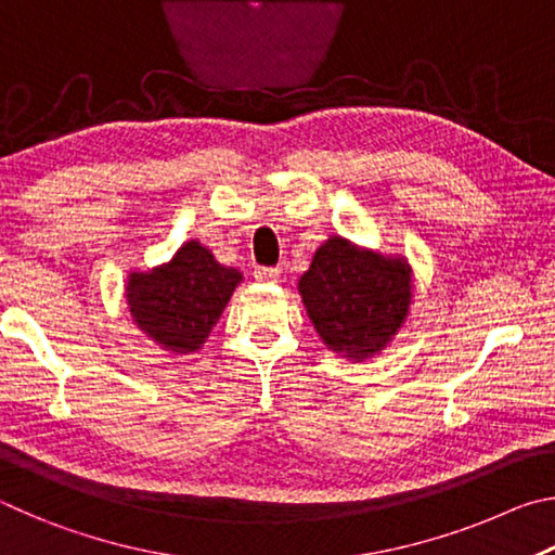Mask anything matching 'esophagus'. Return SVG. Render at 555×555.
Here are the masks:
<instances>
[{
  "instance_id": "esophagus-1",
  "label": "esophagus",
  "mask_w": 555,
  "mask_h": 555,
  "mask_svg": "<svg viewBox=\"0 0 555 555\" xmlns=\"http://www.w3.org/2000/svg\"><path fill=\"white\" fill-rule=\"evenodd\" d=\"M255 279L261 281V284H276V281L281 279V269L279 267H257Z\"/></svg>"
}]
</instances>
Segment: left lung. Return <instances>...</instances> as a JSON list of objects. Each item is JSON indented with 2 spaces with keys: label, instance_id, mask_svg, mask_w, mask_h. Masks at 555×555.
Listing matches in <instances>:
<instances>
[{
  "label": "left lung",
  "instance_id": "obj_1",
  "mask_svg": "<svg viewBox=\"0 0 555 555\" xmlns=\"http://www.w3.org/2000/svg\"><path fill=\"white\" fill-rule=\"evenodd\" d=\"M296 286L323 345L350 362L387 350L413 304L406 257L360 247L340 234H331L315 249Z\"/></svg>",
  "mask_w": 555,
  "mask_h": 555
}]
</instances>
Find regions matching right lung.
I'll return each mask as SVG.
<instances>
[{
  "label": "right lung",
  "mask_w": 555,
  "mask_h": 555,
  "mask_svg": "<svg viewBox=\"0 0 555 555\" xmlns=\"http://www.w3.org/2000/svg\"><path fill=\"white\" fill-rule=\"evenodd\" d=\"M242 271L222 267L198 240H188L176 255L146 271H129L125 300L131 323L173 354H193L218 325Z\"/></svg>",
  "instance_id": "right-lung-1"
}]
</instances>
